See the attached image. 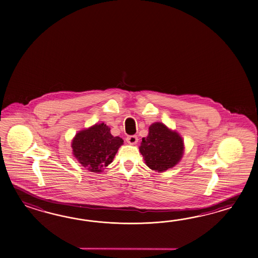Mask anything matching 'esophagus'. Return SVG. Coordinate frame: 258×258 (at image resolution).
Here are the masks:
<instances>
[{"label": "esophagus", "instance_id": "obj_1", "mask_svg": "<svg viewBox=\"0 0 258 258\" xmlns=\"http://www.w3.org/2000/svg\"><path fill=\"white\" fill-rule=\"evenodd\" d=\"M126 141L129 143V144L135 145L138 143V138L137 136H129L126 138Z\"/></svg>", "mask_w": 258, "mask_h": 258}]
</instances>
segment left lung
<instances>
[{
    "mask_svg": "<svg viewBox=\"0 0 258 258\" xmlns=\"http://www.w3.org/2000/svg\"><path fill=\"white\" fill-rule=\"evenodd\" d=\"M184 143L179 135L162 122L150 126L149 136L142 138L139 147L147 165L158 172L174 167L183 155Z\"/></svg>",
    "mask_w": 258,
    "mask_h": 258,
    "instance_id": "obj_1",
    "label": "left lung"
}]
</instances>
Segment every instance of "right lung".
<instances>
[{"mask_svg":"<svg viewBox=\"0 0 258 258\" xmlns=\"http://www.w3.org/2000/svg\"><path fill=\"white\" fill-rule=\"evenodd\" d=\"M123 143L119 137H113L104 123L83 130L72 140V150L79 162L91 172L99 173L113 161L118 149Z\"/></svg>","mask_w":258,"mask_h":258,"instance_id":"right-lung-1","label":"right lung"}]
</instances>
